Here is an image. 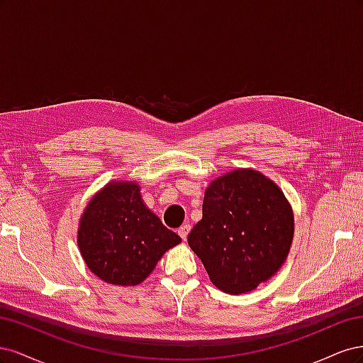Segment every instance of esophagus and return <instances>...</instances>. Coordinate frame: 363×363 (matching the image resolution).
<instances>
[{
	"instance_id": "1",
	"label": "esophagus",
	"mask_w": 363,
	"mask_h": 363,
	"mask_svg": "<svg viewBox=\"0 0 363 363\" xmlns=\"http://www.w3.org/2000/svg\"><path fill=\"white\" fill-rule=\"evenodd\" d=\"M189 232H191V225H189V224H184V225H182V227L179 228V235H180V238H182L183 240H186V238H188Z\"/></svg>"
}]
</instances>
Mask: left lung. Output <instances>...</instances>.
<instances>
[{
  "instance_id": "left-lung-1",
  "label": "left lung",
  "mask_w": 363,
  "mask_h": 363,
  "mask_svg": "<svg viewBox=\"0 0 363 363\" xmlns=\"http://www.w3.org/2000/svg\"><path fill=\"white\" fill-rule=\"evenodd\" d=\"M292 238L294 213L279 186L259 171L235 169L208 184L188 244L216 288L245 294L281 268Z\"/></svg>"
}]
</instances>
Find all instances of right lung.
<instances>
[{
  "mask_svg": "<svg viewBox=\"0 0 363 363\" xmlns=\"http://www.w3.org/2000/svg\"><path fill=\"white\" fill-rule=\"evenodd\" d=\"M180 242L144 204L133 182L106 184L84 208L77 235L87 268L119 286L144 281L164 251Z\"/></svg>",
  "mask_w": 363,
  "mask_h": 363,
  "instance_id": "1",
  "label": "right lung"
}]
</instances>
